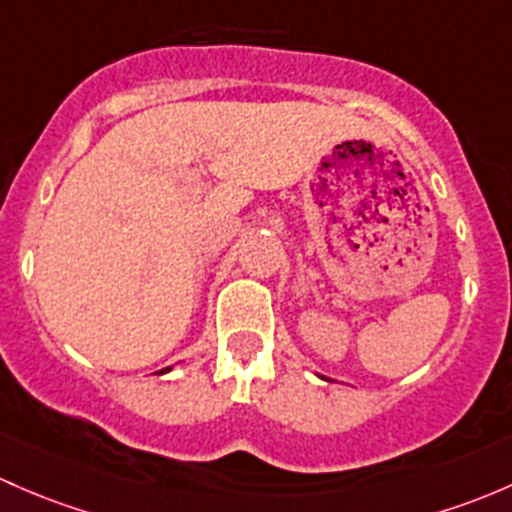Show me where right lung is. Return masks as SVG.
<instances>
[{
	"instance_id": "obj_1",
	"label": "right lung",
	"mask_w": 512,
	"mask_h": 512,
	"mask_svg": "<svg viewBox=\"0 0 512 512\" xmlns=\"http://www.w3.org/2000/svg\"><path fill=\"white\" fill-rule=\"evenodd\" d=\"M169 370H171V368H164V370H161V373H169Z\"/></svg>"
}]
</instances>
